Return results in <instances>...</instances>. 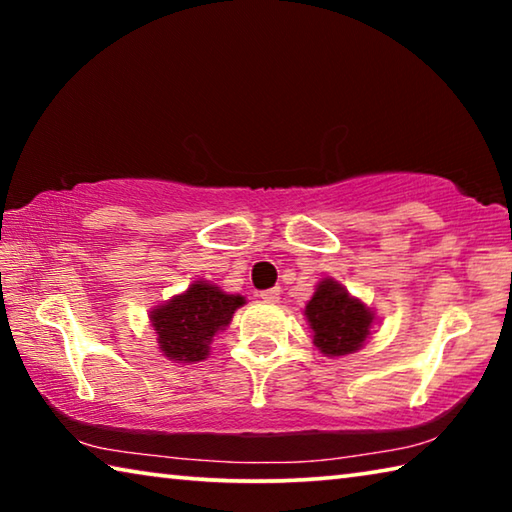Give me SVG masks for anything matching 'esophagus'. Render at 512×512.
<instances>
[{
  "label": "esophagus",
  "instance_id": "34e87169",
  "mask_svg": "<svg viewBox=\"0 0 512 512\" xmlns=\"http://www.w3.org/2000/svg\"><path fill=\"white\" fill-rule=\"evenodd\" d=\"M259 298H262L264 302H277V300H280V287L259 291Z\"/></svg>",
  "mask_w": 512,
  "mask_h": 512
}]
</instances>
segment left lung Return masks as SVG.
Masks as SVG:
<instances>
[{"label": "left lung", "mask_w": 512, "mask_h": 512, "mask_svg": "<svg viewBox=\"0 0 512 512\" xmlns=\"http://www.w3.org/2000/svg\"><path fill=\"white\" fill-rule=\"evenodd\" d=\"M305 316L314 329L316 348L327 357L359 350L370 334V309L352 298L339 282L323 280L307 302Z\"/></svg>", "instance_id": "1"}]
</instances>
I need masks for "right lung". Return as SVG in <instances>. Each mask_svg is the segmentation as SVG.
Masks as SVG:
<instances>
[{"label": "right lung", "mask_w": 512, "mask_h": 512, "mask_svg": "<svg viewBox=\"0 0 512 512\" xmlns=\"http://www.w3.org/2000/svg\"><path fill=\"white\" fill-rule=\"evenodd\" d=\"M241 296H230L207 282H196L183 296L151 311L160 350L173 361H201L210 352L214 334L232 320L235 309L244 305Z\"/></svg>", "instance_id": "obj_1"}]
</instances>
